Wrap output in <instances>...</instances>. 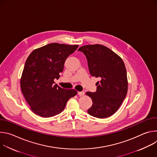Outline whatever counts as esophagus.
<instances>
[{
	"mask_svg": "<svg viewBox=\"0 0 157 157\" xmlns=\"http://www.w3.org/2000/svg\"><path fill=\"white\" fill-rule=\"evenodd\" d=\"M78 95H79V96H84L85 93H84V91H79V92L78 93Z\"/></svg>",
	"mask_w": 157,
	"mask_h": 157,
	"instance_id": "esophagus-1",
	"label": "esophagus"
}]
</instances>
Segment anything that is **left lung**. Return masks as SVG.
I'll list each match as a JSON object with an SVG mask.
<instances>
[{"mask_svg": "<svg viewBox=\"0 0 157 157\" xmlns=\"http://www.w3.org/2000/svg\"><path fill=\"white\" fill-rule=\"evenodd\" d=\"M87 60L92 76L99 78L95 93L86 94L93 101L87 110L89 115L102 119L113 115L119 109L127 93V71L122 58L101 44H88L80 47Z\"/></svg>", "mask_w": 157, "mask_h": 157, "instance_id": "1", "label": "left lung"}]
</instances>
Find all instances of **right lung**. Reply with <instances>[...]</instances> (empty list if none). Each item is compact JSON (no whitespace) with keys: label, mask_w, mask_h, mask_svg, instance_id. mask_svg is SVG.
<instances>
[{"label":"right lung","mask_w":157,"mask_h":157,"mask_svg":"<svg viewBox=\"0 0 157 157\" xmlns=\"http://www.w3.org/2000/svg\"><path fill=\"white\" fill-rule=\"evenodd\" d=\"M78 45L50 43L34 50L27 58L20 79L21 90L33 113L43 117L55 116L63 110L66 102L77 94L75 89L61 88L59 79L68 56Z\"/></svg>","instance_id":"1"}]
</instances>
